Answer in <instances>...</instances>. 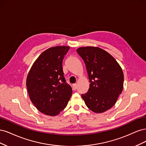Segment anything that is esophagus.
Segmentation results:
<instances>
[{"mask_svg":"<svg viewBox=\"0 0 146 146\" xmlns=\"http://www.w3.org/2000/svg\"><path fill=\"white\" fill-rule=\"evenodd\" d=\"M77 88V84H73L72 85V89H73V90H76V89Z\"/></svg>","mask_w":146,"mask_h":146,"instance_id":"obj_1","label":"esophagus"}]
</instances>
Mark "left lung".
Here are the masks:
<instances>
[{"label": "left lung", "mask_w": 146, "mask_h": 146, "mask_svg": "<svg viewBox=\"0 0 146 146\" xmlns=\"http://www.w3.org/2000/svg\"><path fill=\"white\" fill-rule=\"evenodd\" d=\"M77 52L83 60L90 80L88 91L82 97L87 107L101 113L116 104L123 86L120 65L107 51L98 47H80Z\"/></svg>", "instance_id": "left-lung-1"}]
</instances>
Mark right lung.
I'll use <instances>...</instances> for the list:
<instances>
[{
	"label": "right lung",
	"mask_w": 146,
	"mask_h": 146,
	"mask_svg": "<svg viewBox=\"0 0 146 146\" xmlns=\"http://www.w3.org/2000/svg\"><path fill=\"white\" fill-rule=\"evenodd\" d=\"M69 46H56L44 51L35 60L26 80L30 99L39 111L58 115L66 107L72 90L66 82L63 60Z\"/></svg>",
	"instance_id": "right-lung-1"
}]
</instances>
